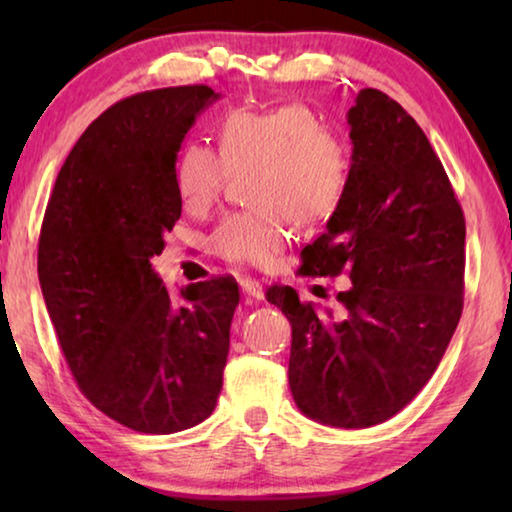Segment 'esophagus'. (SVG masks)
<instances>
[{
	"mask_svg": "<svg viewBox=\"0 0 512 512\" xmlns=\"http://www.w3.org/2000/svg\"><path fill=\"white\" fill-rule=\"evenodd\" d=\"M239 284H241V291H244L248 298H253V300H262L264 298L262 284H259L255 277H241Z\"/></svg>",
	"mask_w": 512,
	"mask_h": 512,
	"instance_id": "34e87169",
	"label": "esophagus"
}]
</instances>
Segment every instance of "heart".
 <instances>
[{"mask_svg":"<svg viewBox=\"0 0 512 512\" xmlns=\"http://www.w3.org/2000/svg\"><path fill=\"white\" fill-rule=\"evenodd\" d=\"M219 150L192 140L173 164L176 194L187 212H207L230 173L255 169L248 210L216 225L210 250L232 264L264 266L291 239L293 221L329 219L350 183L352 158L343 137L302 103L271 110H232L216 128Z\"/></svg>","mask_w":512,"mask_h":512,"instance_id":"obj_1","label":"heart"}]
</instances>
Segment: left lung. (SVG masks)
<instances>
[{
    "label": "left lung",
    "instance_id": "1",
    "mask_svg": "<svg viewBox=\"0 0 512 512\" xmlns=\"http://www.w3.org/2000/svg\"><path fill=\"white\" fill-rule=\"evenodd\" d=\"M352 169L305 275L348 273L341 314L273 287L291 323L289 386L307 418L366 429L402 411L436 372L463 311L465 219L415 119L366 88L348 110Z\"/></svg>",
    "mask_w": 512,
    "mask_h": 512
}]
</instances>
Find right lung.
Masks as SVG:
<instances>
[{
	"label": "right lung",
	"instance_id": "obj_1",
	"mask_svg": "<svg viewBox=\"0 0 512 512\" xmlns=\"http://www.w3.org/2000/svg\"><path fill=\"white\" fill-rule=\"evenodd\" d=\"M216 99L183 85L115 103L69 151L42 221L40 289L67 366L101 413L140 433L196 427L223 386L237 282L176 296L151 268L183 212L180 144Z\"/></svg>",
	"mask_w": 512,
	"mask_h": 512
}]
</instances>
